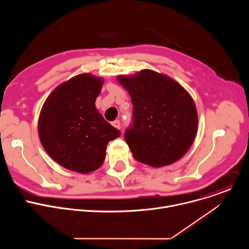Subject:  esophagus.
Returning <instances> with one entry per match:
<instances>
[{
	"label": "esophagus",
	"instance_id": "34e87169",
	"mask_svg": "<svg viewBox=\"0 0 249 249\" xmlns=\"http://www.w3.org/2000/svg\"><path fill=\"white\" fill-rule=\"evenodd\" d=\"M112 125H113L115 128H117V129H120V128H121V123H120L119 120L113 121V122H112Z\"/></svg>",
	"mask_w": 249,
	"mask_h": 249
}]
</instances>
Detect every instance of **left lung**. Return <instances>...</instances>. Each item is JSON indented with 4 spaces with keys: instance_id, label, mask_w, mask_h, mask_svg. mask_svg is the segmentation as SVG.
I'll return each instance as SVG.
<instances>
[{
    "instance_id": "8db88e82",
    "label": "left lung",
    "mask_w": 249,
    "mask_h": 249,
    "mask_svg": "<svg viewBox=\"0 0 249 249\" xmlns=\"http://www.w3.org/2000/svg\"><path fill=\"white\" fill-rule=\"evenodd\" d=\"M133 104V121L124 137L134 158L152 166L179 160L191 147L198 115L190 94L174 80L151 70L119 76Z\"/></svg>"
}]
</instances>
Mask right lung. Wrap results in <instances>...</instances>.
Masks as SVG:
<instances>
[{
  "label": "right lung",
  "instance_id": "add662e5",
  "mask_svg": "<svg viewBox=\"0 0 249 249\" xmlns=\"http://www.w3.org/2000/svg\"><path fill=\"white\" fill-rule=\"evenodd\" d=\"M102 80L82 74L57 87L40 112L38 133L47 154L60 165L80 173L97 169L108 142L120 136L95 108Z\"/></svg>",
  "mask_w": 249,
  "mask_h": 249
}]
</instances>
